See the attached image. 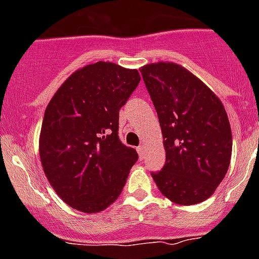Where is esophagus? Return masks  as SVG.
<instances>
[{
  "label": "esophagus",
  "instance_id": "esophagus-1",
  "mask_svg": "<svg viewBox=\"0 0 259 259\" xmlns=\"http://www.w3.org/2000/svg\"><path fill=\"white\" fill-rule=\"evenodd\" d=\"M144 151H145V147L144 145H140V147H138V153H139V156H140V157H144Z\"/></svg>",
  "mask_w": 259,
  "mask_h": 259
}]
</instances>
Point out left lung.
I'll return each instance as SVG.
<instances>
[{
    "label": "left lung",
    "mask_w": 259,
    "mask_h": 259,
    "mask_svg": "<svg viewBox=\"0 0 259 259\" xmlns=\"http://www.w3.org/2000/svg\"><path fill=\"white\" fill-rule=\"evenodd\" d=\"M163 134L165 164L152 173L159 191L179 205L214 193L232 157V130L225 107L202 80L173 62L140 68Z\"/></svg>",
    "instance_id": "obj_1"
}]
</instances>
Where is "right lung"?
<instances>
[{
	"instance_id": "1",
	"label": "right lung",
	"mask_w": 259,
	"mask_h": 259,
	"mask_svg": "<svg viewBox=\"0 0 259 259\" xmlns=\"http://www.w3.org/2000/svg\"><path fill=\"white\" fill-rule=\"evenodd\" d=\"M139 82L138 70L100 61L72 72L49 102L40 163L71 208L99 213L120 196L139 156L119 140V110Z\"/></svg>"
}]
</instances>
